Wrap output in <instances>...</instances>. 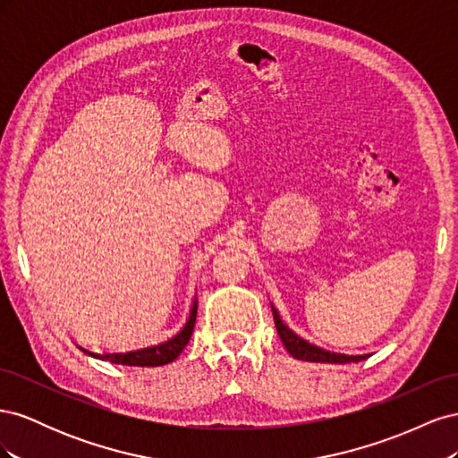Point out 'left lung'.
<instances>
[{"label":"left lung","instance_id":"obj_1","mask_svg":"<svg viewBox=\"0 0 458 458\" xmlns=\"http://www.w3.org/2000/svg\"><path fill=\"white\" fill-rule=\"evenodd\" d=\"M273 318H275V327L276 332H279L281 342L284 344V348L288 350V353L301 359V361H311V363H357V361H365V359L370 353L365 355H345V353H335V352H328L323 348H317V345L306 342L303 338H300L298 335H294L293 330H290L273 306Z\"/></svg>","mask_w":458,"mask_h":458}]
</instances>
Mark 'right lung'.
Segmentation results:
<instances>
[{
  "instance_id": "right-lung-1",
  "label": "right lung",
  "mask_w": 458,
  "mask_h": 458,
  "mask_svg": "<svg viewBox=\"0 0 458 458\" xmlns=\"http://www.w3.org/2000/svg\"><path fill=\"white\" fill-rule=\"evenodd\" d=\"M195 321H197V296H195V300H192L187 323L170 340H165V342L157 344V345H150V348L133 350V352H126V353H91V352H86V350L84 352L89 353L91 357L101 359V361H110V363H116V365H128V367L168 365V363L174 361V359L179 357V353L185 350V345L191 340L192 328H195Z\"/></svg>"
}]
</instances>
